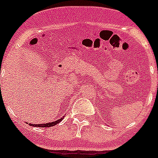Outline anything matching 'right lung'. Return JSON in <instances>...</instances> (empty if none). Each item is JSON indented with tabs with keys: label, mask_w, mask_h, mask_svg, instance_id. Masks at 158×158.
Wrapping results in <instances>:
<instances>
[{
	"label": "right lung",
	"mask_w": 158,
	"mask_h": 158,
	"mask_svg": "<svg viewBox=\"0 0 158 158\" xmlns=\"http://www.w3.org/2000/svg\"><path fill=\"white\" fill-rule=\"evenodd\" d=\"M64 118V116H63V117L61 118V119H59V120H57V121H52V122H48V123L46 124H36V125H34V124H30L29 123V125L30 126H31V127H53V126H55V125H57V124H58L59 122L61 121H63V119Z\"/></svg>",
	"instance_id": "obj_1"
}]
</instances>
